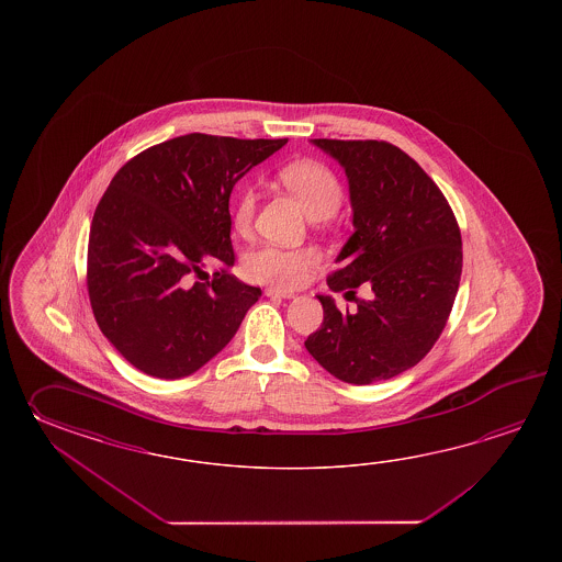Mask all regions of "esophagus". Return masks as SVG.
I'll return each instance as SVG.
<instances>
[{
	"label": "esophagus",
	"instance_id": "obj_1",
	"mask_svg": "<svg viewBox=\"0 0 562 562\" xmlns=\"http://www.w3.org/2000/svg\"><path fill=\"white\" fill-rule=\"evenodd\" d=\"M265 295L267 297H281V299H291L295 297L291 291H283V289H277V286H267L265 289Z\"/></svg>",
	"mask_w": 562,
	"mask_h": 562
}]
</instances>
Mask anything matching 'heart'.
<instances>
[{"label": "heart", "mask_w": 562, "mask_h": 562, "mask_svg": "<svg viewBox=\"0 0 562 562\" xmlns=\"http://www.w3.org/2000/svg\"><path fill=\"white\" fill-rule=\"evenodd\" d=\"M279 179L286 189L297 194L311 216L334 215L341 203V184L322 162L301 160L279 170ZM257 209V194L251 187H243L233 206V228L239 235L251 231ZM322 261V252L313 247L286 249L279 245H261L243 259V276L255 283L295 289L303 285L311 269Z\"/></svg>", "instance_id": "heart-1"}]
</instances>
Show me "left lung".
<instances>
[{"label": "left lung", "instance_id": "8db88e82", "mask_svg": "<svg viewBox=\"0 0 562 562\" xmlns=\"http://www.w3.org/2000/svg\"><path fill=\"white\" fill-rule=\"evenodd\" d=\"M346 170L353 235L327 277L353 295L356 313L317 295L322 327L305 347L337 380L383 382L414 368L442 334L462 276V237L436 182L414 158L383 140H311Z\"/></svg>", "mask_w": 562, "mask_h": 562}]
</instances>
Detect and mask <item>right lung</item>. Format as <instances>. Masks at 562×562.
Returning a JSON list of instances; mask_svg holds the SVG:
<instances>
[{"instance_id":"obj_1","label":"right lung","mask_w":562,"mask_h":562,"mask_svg":"<svg viewBox=\"0 0 562 562\" xmlns=\"http://www.w3.org/2000/svg\"><path fill=\"white\" fill-rule=\"evenodd\" d=\"M192 132L134 156L95 206L88 295L120 356L160 380L201 370L261 297L227 269L192 283L204 265L233 267L228 199L237 180L285 146Z\"/></svg>"}]
</instances>
